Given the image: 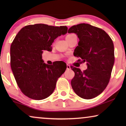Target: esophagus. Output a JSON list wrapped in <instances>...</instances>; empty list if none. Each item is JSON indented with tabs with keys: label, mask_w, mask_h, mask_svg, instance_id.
Here are the masks:
<instances>
[{
	"label": "esophagus",
	"mask_w": 126,
	"mask_h": 126,
	"mask_svg": "<svg viewBox=\"0 0 126 126\" xmlns=\"http://www.w3.org/2000/svg\"><path fill=\"white\" fill-rule=\"evenodd\" d=\"M66 69L68 70H69V69H70V66L69 65H68V64H67L66 65Z\"/></svg>",
	"instance_id": "34e87169"
}]
</instances>
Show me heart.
<instances>
[{
  "mask_svg": "<svg viewBox=\"0 0 126 126\" xmlns=\"http://www.w3.org/2000/svg\"><path fill=\"white\" fill-rule=\"evenodd\" d=\"M74 35V34H68V35H66V38L69 37H70V36H72V35Z\"/></svg>",
  "mask_w": 126,
  "mask_h": 126,
  "instance_id": "obj_1",
  "label": "heart"
}]
</instances>
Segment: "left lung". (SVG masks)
<instances>
[{
    "mask_svg": "<svg viewBox=\"0 0 126 126\" xmlns=\"http://www.w3.org/2000/svg\"><path fill=\"white\" fill-rule=\"evenodd\" d=\"M68 32L77 34L80 41L73 54L87 62L88 66L83 72L71 66L75 73L72 88L82 99H93L103 92L110 81L115 61L112 40L105 31L89 24L73 26Z\"/></svg>",
    "mask_w": 126,
    "mask_h": 126,
    "instance_id": "8db88e82",
    "label": "left lung"
}]
</instances>
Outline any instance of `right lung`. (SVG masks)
<instances>
[{"label": "right lung", "instance_id": "obj_1", "mask_svg": "<svg viewBox=\"0 0 126 126\" xmlns=\"http://www.w3.org/2000/svg\"><path fill=\"white\" fill-rule=\"evenodd\" d=\"M67 30L66 26L35 24L26 26L15 36L10 47V63L16 83L25 96L39 100L52 94L66 65L59 61L46 64L42 54L44 50L51 51L54 39Z\"/></svg>", "mask_w": 126, "mask_h": 126}]
</instances>
